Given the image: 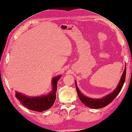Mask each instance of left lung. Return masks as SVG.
<instances>
[{
	"label": "left lung",
	"mask_w": 132,
	"mask_h": 132,
	"mask_svg": "<svg viewBox=\"0 0 132 132\" xmlns=\"http://www.w3.org/2000/svg\"><path fill=\"white\" fill-rule=\"evenodd\" d=\"M125 77L126 65L125 66L124 71H123L122 74V76L121 77L119 83H118V85L117 87H116V88L114 89V91L112 92L111 93L105 95V97L101 98L98 99L93 98L86 97L85 96V95H83V94L81 93V92H80L78 86H77V84L76 81L75 82H76V86L77 94H78V97L80 100L81 101V102L88 108H93V109H99V108H104L106 106H107L108 105H109L110 103L117 97V95L118 94V93H119L121 91V90L122 88V86L125 80Z\"/></svg>",
	"instance_id": "obj_1"
}]
</instances>
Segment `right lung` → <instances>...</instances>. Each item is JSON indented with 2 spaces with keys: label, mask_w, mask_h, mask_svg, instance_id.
I'll return each mask as SVG.
<instances>
[{
  "label": "right lung",
  "mask_w": 132,
  "mask_h": 132,
  "mask_svg": "<svg viewBox=\"0 0 132 132\" xmlns=\"http://www.w3.org/2000/svg\"><path fill=\"white\" fill-rule=\"evenodd\" d=\"M61 76L53 77L51 81L52 90L46 95L40 96L29 97L21 93L16 92L15 97L20 102V104L27 109L35 112H42L50 109L53 105L56 99V92L57 90V83L61 78Z\"/></svg>",
  "instance_id": "right-lung-1"
}]
</instances>
